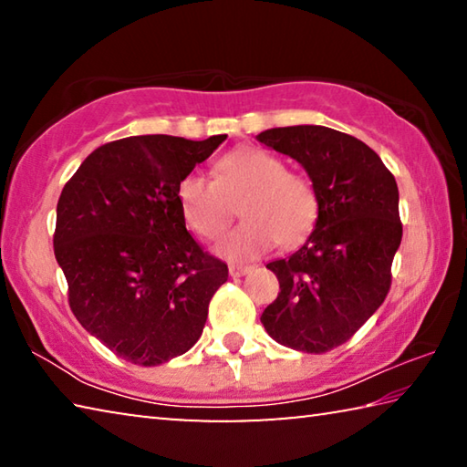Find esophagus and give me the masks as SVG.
<instances>
[{"label": "esophagus", "mask_w": 467, "mask_h": 467, "mask_svg": "<svg viewBox=\"0 0 467 467\" xmlns=\"http://www.w3.org/2000/svg\"><path fill=\"white\" fill-rule=\"evenodd\" d=\"M253 270L251 265H241V264H231L228 265V274H231V278H241V275L249 274Z\"/></svg>", "instance_id": "34e87169"}]
</instances>
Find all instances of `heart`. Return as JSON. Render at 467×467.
Wrapping results in <instances>:
<instances>
[{
    "instance_id": "b5f03b06",
    "label": "heart",
    "mask_w": 467,
    "mask_h": 467,
    "mask_svg": "<svg viewBox=\"0 0 467 467\" xmlns=\"http://www.w3.org/2000/svg\"><path fill=\"white\" fill-rule=\"evenodd\" d=\"M214 179L187 172L177 185V202L185 223L202 239L214 241L231 224L239 205L243 223L220 243L231 259H251L275 243L292 249L317 224L319 192L309 175L286 169L267 150L239 146L214 162Z\"/></svg>"
}]
</instances>
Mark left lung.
Listing matches in <instances>:
<instances>
[{"instance_id":"left-lung-1","label":"left lung","mask_w":467,"mask_h":467,"mask_svg":"<svg viewBox=\"0 0 467 467\" xmlns=\"http://www.w3.org/2000/svg\"><path fill=\"white\" fill-rule=\"evenodd\" d=\"M257 140L303 164L321 202L303 247L267 264L280 292L262 323L292 350L329 352L365 326L391 288L401 243L398 183L365 141L323 125L274 128Z\"/></svg>"}]
</instances>
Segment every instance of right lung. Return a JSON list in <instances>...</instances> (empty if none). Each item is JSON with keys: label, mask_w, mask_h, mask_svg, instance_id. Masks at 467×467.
<instances>
[{"label": "right lung", "mask_w": 467, "mask_h": 467, "mask_svg": "<svg viewBox=\"0 0 467 467\" xmlns=\"http://www.w3.org/2000/svg\"><path fill=\"white\" fill-rule=\"evenodd\" d=\"M226 136H131L86 158L57 202L53 249L86 331L156 367L200 339L228 267L185 228L177 185Z\"/></svg>", "instance_id": "add662e5"}]
</instances>
